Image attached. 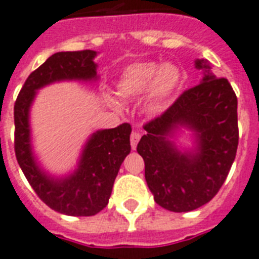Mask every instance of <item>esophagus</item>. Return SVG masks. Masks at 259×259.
Instances as JSON below:
<instances>
[{
	"label": "esophagus",
	"instance_id": "1",
	"mask_svg": "<svg viewBox=\"0 0 259 259\" xmlns=\"http://www.w3.org/2000/svg\"><path fill=\"white\" fill-rule=\"evenodd\" d=\"M141 136L138 132H133L132 133V136H130V145H132V149H136L137 147V143H138V141H140Z\"/></svg>",
	"mask_w": 259,
	"mask_h": 259
}]
</instances>
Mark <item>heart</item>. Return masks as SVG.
Returning <instances> with one entry per match:
<instances>
[{
  "mask_svg": "<svg viewBox=\"0 0 259 259\" xmlns=\"http://www.w3.org/2000/svg\"><path fill=\"white\" fill-rule=\"evenodd\" d=\"M182 82V71L171 63H133L123 69L117 81V93L122 99H133L150 88V110L162 109L168 97Z\"/></svg>",
  "mask_w": 259,
  "mask_h": 259,
  "instance_id": "b5f03b06",
  "label": "heart"
}]
</instances>
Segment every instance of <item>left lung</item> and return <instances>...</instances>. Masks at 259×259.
I'll return each mask as SVG.
<instances>
[{
    "mask_svg": "<svg viewBox=\"0 0 259 259\" xmlns=\"http://www.w3.org/2000/svg\"><path fill=\"white\" fill-rule=\"evenodd\" d=\"M199 69H208L196 60ZM178 125L197 133L198 151L179 153L168 141ZM143 129L137 151L145 160V179L156 204L172 212H190L213 199L236 158L238 146L237 96L225 77L204 75Z\"/></svg>",
    "mask_w": 259,
    "mask_h": 259,
    "instance_id": "obj_1",
    "label": "left lung"
}]
</instances>
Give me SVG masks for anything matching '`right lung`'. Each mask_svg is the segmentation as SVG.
<instances>
[{
	"instance_id": "1",
	"label": "right lung",
	"mask_w": 259,
	"mask_h": 259,
	"mask_svg": "<svg viewBox=\"0 0 259 259\" xmlns=\"http://www.w3.org/2000/svg\"><path fill=\"white\" fill-rule=\"evenodd\" d=\"M96 51L56 52L32 71L14 104V151L19 167L38 197L68 216H93L108 205L119 166L130 153V123L100 130L91 137L79 168L66 179H52L39 170L30 146L29 109L35 91L56 80L96 77Z\"/></svg>"
}]
</instances>
